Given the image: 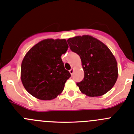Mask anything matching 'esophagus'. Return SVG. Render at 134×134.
<instances>
[{
	"instance_id": "obj_1",
	"label": "esophagus",
	"mask_w": 134,
	"mask_h": 134,
	"mask_svg": "<svg viewBox=\"0 0 134 134\" xmlns=\"http://www.w3.org/2000/svg\"><path fill=\"white\" fill-rule=\"evenodd\" d=\"M73 71H74V70H73V69H71L69 70V72H70V73H71V75H73Z\"/></svg>"
}]
</instances>
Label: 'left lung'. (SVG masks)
Masks as SVG:
<instances>
[{
  "mask_svg": "<svg viewBox=\"0 0 134 134\" xmlns=\"http://www.w3.org/2000/svg\"><path fill=\"white\" fill-rule=\"evenodd\" d=\"M70 49L80 57L84 78L77 83L83 93L90 97L101 96L109 91L118 79V64L109 48L89 35L70 38Z\"/></svg>",
  "mask_w": 134,
  "mask_h": 134,
  "instance_id": "left-lung-1",
  "label": "left lung"
}]
</instances>
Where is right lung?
Returning <instances> with one entry per match:
<instances>
[{
  "instance_id": "obj_1",
  "label": "right lung",
  "mask_w": 134,
  "mask_h": 134,
  "mask_svg": "<svg viewBox=\"0 0 134 134\" xmlns=\"http://www.w3.org/2000/svg\"><path fill=\"white\" fill-rule=\"evenodd\" d=\"M68 48L65 39H45L29 51L21 64V81L31 95L51 100L62 92L71 77L61 59Z\"/></svg>"
}]
</instances>
